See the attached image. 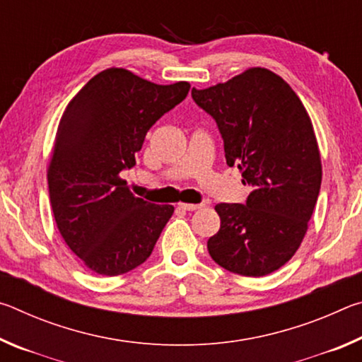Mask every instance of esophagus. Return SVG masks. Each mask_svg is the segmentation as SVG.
<instances>
[{
    "label": "esophagus",
    "mask_w": 362,
    "mask_h": 362,
    "mask_svg": "<svg viewBox=\"0 0 362 362\" xmlns=\"http://www.w3.org/2000/svg\"><path fill=\"white\" fill-rule=\"evenodd\" d=\"M180 209L183 211H198L201 207H204V204H189V203H180L179 204Z\"/></svg>",
    "instance_id": "esophagus-1"
}]
</instances>
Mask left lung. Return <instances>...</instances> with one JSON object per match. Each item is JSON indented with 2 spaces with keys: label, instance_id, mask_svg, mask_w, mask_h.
<instances>
[{
  "label": "left lung",
  "instance_id": "8db88e82",
  "mask_svg": "<svg viewBox=\"0 0 362 362\" xmlns=\"http://www.w3.org/2000/svg\"><path fill=\"white\" fill-rule=\"evenodd\" d=\"M216 119L226 164L250 185L246 204H217L212 260L241 276H265L297 252L308 230L322 166L310 115L276 73L252 66L225 83L192 89Z\"/></svg>",
  "mask_w": 362,
  "mask_h": 362
}]
</instances>
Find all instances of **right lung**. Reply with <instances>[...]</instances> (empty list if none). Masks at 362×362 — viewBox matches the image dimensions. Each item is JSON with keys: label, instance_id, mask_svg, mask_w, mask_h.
Here are the masks:
<instances>
[{"label": "right lung", "instance_id": "obj_1", "mask_svg": "<svg viewBox=\"0 0 362 362\" xmlns=\"http://www.w3.org/2000/svg\"><path fill=\"white\" fill-rule=\"evenodd\" d=\"M188 90L187 81L156 84L112 66L66 105L47 166L49 198L65 244L90 272L118 276L142 265L173 217L174 206L137 198L121 170Z\"/></svg>", "mask_w": 362, "mask_h": 362}]
</instances>
